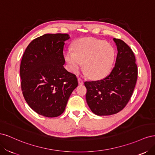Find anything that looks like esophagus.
Wrapping results in <instances>:
<instances>
[{
	"instance_id": "34e87169",
	"label": "esophagus",
	"mask_w": 155,
	"mask_h": 155,
	"mask_svg": "<svg viewBox=\"0 0 155 155\" xmlns=\"http://www.w3.org/2000/svg\"><path fill=\"white\" fill-rule=\"evenodd\" d=\"M78 83H79V85H83V79L81 78H78Z\"/></svg>"
}]
</instances>
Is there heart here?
Masks as SVG:
<instances>
[{
    "instance_id": "obj_1",
    "label": "heart",
    "mask_w": 155,
    "mask_h": 155,
    "mask_svg": "<svg viewBox=\"0 0 155 155\" xmlns=\"http://www.w3.org/2000/svg\"><path fill=\"white\" fill-rule=\"evenodd\" d=\"M74 51H64V58L70 71L77 73L84 69L89 77L99 79L109 74L114 60L115 51L105 41L92 37L78 40L74 45Z\"/></svg>"
}]
</instances>
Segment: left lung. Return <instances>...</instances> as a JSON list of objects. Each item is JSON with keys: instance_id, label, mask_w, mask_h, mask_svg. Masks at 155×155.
Returning <instances> with one entry per match:
<instances>
[{"instance_id": "obj_1", "label": "left lung", "mask_w": 155, "mask_h": 155, "mask_svg": "<svg viewBox=\"0 0 155 155\" xmlns=\"http://www.w3.org/2000/svg\"><path fill=\"white\" fill-rule=\"evenodd\" d=\"M118 49L114 67L110 73L97 81H85L86 100L98 116L118 113L128 104L138 78V67L133 50L125 42L114 38Z\"/></svg>"}]
</instances>
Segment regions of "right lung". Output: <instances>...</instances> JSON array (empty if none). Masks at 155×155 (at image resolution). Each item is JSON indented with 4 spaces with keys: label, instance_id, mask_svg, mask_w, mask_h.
<instances>
[{
    "label": "right lung",
    "instance_id": "add662e5",
    "mask_svg": "<svg viewBox=\"0 0 155 155\" xmlns=\"http://www.w3.org/2000/svg\"><path fill=\"white\" fill-rule=\"evenodd\" d=\"M67 34H47L33 40L22 55L20 76L22 94L37 113L57 117L78 85L76 75L63 67Z\"/></svg>",
    "mask_w": 155,
    "mask_h": 155
}]
</instances>
